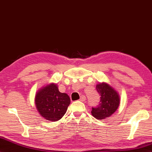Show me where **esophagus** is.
<instances>
[{
	"mask_svg": "<svg viewBox=\"0 0 152 152\" xmlns=\"http://www.w3.org/2000/svg\"><path fill=\"white\" fill-rule=\"evenodd\" d=\"M80 102H84L86 100V96H84V95H82L80 98V100H79Z\"/></svg>",
	"mask_w": 152,
	"mask_h": 152,
	"instance_id": "1",
	"label": "esophagus"
}]
</instances>
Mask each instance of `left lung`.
Returning a JSON list of instances; mask_svg holds the SVG:
<instances>
[{
	"label": "left lung",
	"instance_id": "8db88e82",
	"mask_svg": "<svg viewBox=\"0 0 152 152\" xmlns=\"http://www.w3.org/2000/svg\"><path fill=\"white\" fill-rule=\"evenodd\" d=\"M96 89L100 96L99 104L92 107V115L98 120H104L110 116L120 105V96L112 86L105 83L98 84Z\"/></svg>",
	"mask_w": 152,
	"mask_h": 152
}]
</instances>
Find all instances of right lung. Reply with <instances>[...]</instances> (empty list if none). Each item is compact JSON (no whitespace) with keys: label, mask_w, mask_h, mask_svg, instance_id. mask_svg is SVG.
<instances>
[{"label":"right lung","mask_w":152,"mask_h":152,"mask_svg":"<svg viewBox=\"0 0 152 152\" xmlns=\"http://www.w3.org/2000/svg\"><path fill=\"white\" fill-rule=\"evenodd\" d=\"M69 104V96L66 93L59 92L57 85L54 83L39 89L35 96V105L39 114L51 121L62 118Z\"/></svg>","instance_id":"1"}]
</instances>
